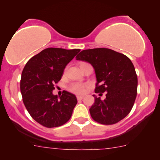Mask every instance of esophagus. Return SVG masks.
Segmentation results:
<instances>
[{
  "label": "esophagus",
  "instance_id": "1",
  "mask_svg": "<svg viewBox=\"0 0 160 160\" xmlns=\"http://www.w3.org/2000/svg\"><path fill=\"white\" fill-rule=\"evenodd\" d=\"M77 98H78V101H81V100L83 98V96H80V95H78L77 96Z\"/></svg>",
  "mask_w": 160,
  "mask_h": 160
}]
</instances>
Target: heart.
<instances>
[{"label":"heart","instance_id":"b5f03b06","mask_svg":"<svg viewBox=\"0 0 160 160\" xmlns=\"http://www.w3.org/2000/svg\"><path fill=\"white\" fill-rule=\"evenodd\" d=\"M69 90L75 94H82L85 92V86L81 83H73L69 86Z\"/></svg>","mask_w":160,"mask_h":160}]
</instances>
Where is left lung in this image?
Listing matches in <instances>:
<instances>
[{
    "label": "left lung",
    "instance_id": "left-lung-1",
    "mask_svg": "<svg viewBox=\"0 0 160 160\" xmlns=\"http://www.w3.org/2000/svg\"><path fill=\"white\" fill-rule=\"evenodd\" d=\"M92 65L96 75L95 93L106 92V99L95 97L89 109L92 118L102 124L122 120L133 107L138 79L132 62L127 56L109 48L83 50L76 57Z\"/></svg>",
    "mask_w": 160,
    "mask_h": 160
}]
</instances>
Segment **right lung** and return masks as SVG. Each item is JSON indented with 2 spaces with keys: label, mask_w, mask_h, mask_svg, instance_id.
<instances>
[{
  "label": "right lung",
  "mask_w": 160,
  "mask_h": 160,
  "mask_svg": "<svg viewBox=\"0 0 160 160\" xmlns=\"http://www.w3.org/2000/svg\"><path fill=\"white\" fill-rule=\"evenodd\" d=\"M80 51L49 48L32 57L25 65L21 78V92L25 107L31 117L46 128H57L72 117L78 103L76 96L63 91L60 97L53 90L68 63Z\"/></svg>",
  "instance_id": "obj_1"
}]
</instances>
